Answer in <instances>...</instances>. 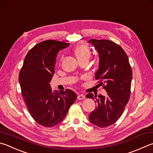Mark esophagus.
<instances>
[{"instance_id":"obj_1","label":"esophagus","mask_w":153,"mask_h":153,"mask_svg":"<svg viewBox=\"0 0 153 153\" xmlns=\"http://www.w3.org/2000/svg\"><path fill=\"white\" fill-rule=\"evenodd\" d=\"M85 98V96L84 95V94H79V95L77 96V99L79 100H84Z\"/></svg>"}]
</instances>
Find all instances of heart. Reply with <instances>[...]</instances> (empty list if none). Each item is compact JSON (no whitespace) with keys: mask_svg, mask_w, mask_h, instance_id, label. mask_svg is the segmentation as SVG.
I'll return each mask as SVG.
<instances>
[{"mask_svg":"<svg viewBox=\"0 0 153 153\" xmlns=\"http://www.w3.org/2000/svg\"><path fill=\"white\" fill-rule=\"evenodd\" d=\"M75 55L79 62L83 60H88L91 57V52L89 47L84 44H81L75 47L73 49Z\"/></svg>","mask_w":153,"mask_h":153,"instance_id":"heart-1","label":"heart"}]
</instances>
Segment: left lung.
I'll return each instance as SVG.
<instances>
[{
  "mask_svg": "<svg viewBox=\"0 0 153 153\" xmlns=\"http://www.w3.org/2000/svg\"><path fill=\"white\" fill-rule=\"evenodd\" d=\"M99 53V68L96 79L103 85L107 96L88 94L86 98L96 99V108L89 119L96 126L104 128L114 124L123 114L128 102L132 71L126 53L118 44L110 40L90 39Z\"/></svg>",
  "mask_w": 153,
  "mask_h": 153,
  "instance_id": "8db88e82",
  "label": "left lung"
}]
</instances>
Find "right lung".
Wrapping results in <instances>:
<instances>
[{"mask_svg":"<svg viewBox=\"0 0 153 153\" xmlns=\"http://www.w3.org/2000/svg\"><path fill=\"white\" fill-rule=\"evenodd\" d=\"M69 45L55 40L39 43L29 50L19 73L21 93L27 109L41 126L51 128L61 123L77 98L74 91H53L49 84L57 53Z\"/></svg>","mask_w":153,"mask_h":153,"instance_id":"1","label":"right lung"}]
</instances>
